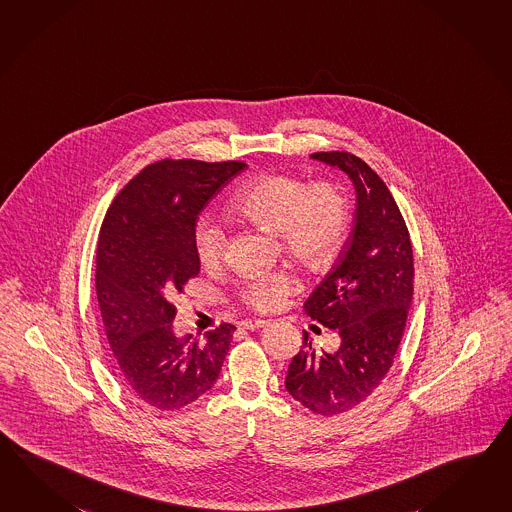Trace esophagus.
<instances>
[{
    "label": "esophagus",
    "mask_w": 512,
    "mask_h": 512,
    "mask_svg": "<svg viewBox=\"0 0 512 512\" xmlns=\"http://www.w3.org/2000/svg\"><path fill=\"white\" fill-rule=\"evenodd\" d=\"M266 325H268V321H264V319H244V321H240L239 323L240 329L246 330L262 329V327H266Z\"/></svg>",
    "instance_id": "1"
}]
</instances>
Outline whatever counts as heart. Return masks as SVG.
<instances>
[{"label": "heart", "mask_w": 512, "mask_h": 512, "mask_svg": "<svg viewBox=\"0 0 512 512\" xmlns=\"http://www.w3.org/2000/svg\"><path fill=\"white\" fill-rule=\"evenodd\" d=\"M231 213L279 237L284 250L308 268L327 266L341 250L349 228V204L332 183L303 187L288 176L270 174L246 185L231 204ZM196 251L205 266H216L226 255V233L204 218L196 229ZM292 273H275L244 288L246 303L270 310L297 290Z\"/></svg>", "instance_id": "b5f03b06"}]
</instances>
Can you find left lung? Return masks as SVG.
Returning a JSON list of instances; mask_svg holds the SVG:
<instances>
[{"label":"left lung","mask_w":512,"mask_h":512,"mask_svg":"<svg viewBox=\"0 0 512 512\" xmlns=\"http://www.w3.org/2000/svg\"><path fill=\"white\" fill-rule=\"evenodd\" d=\"M310 158L353 183V229L332 272L305 312L340 334L336 353L314 351L307 332L288 365L284 387L305 408L332 417L362 404L384 380L404 334L413 299V250L395 198L365 161L349 152Z\"/></svg>","instance_id":"obj_1"}]
</instances>
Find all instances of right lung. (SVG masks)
Masks as SVG:
<instances>
[{
	"label": "right lung",
	"mask_w": 512,
	"mask_h": 512,
	"mask_svg": "<svg viewBox=\"0 0 512 512\" xmlns=\"http://www.w3.org/2000/svg\"><path fill=\"white\" fill-rule=\"evenodd\" d=\"M246 165L163 159L115 196L104 216L95 286L126 386L148 406L180 409L215 386L235 327L178 336L172 297L200 272L196 220Z\"/></svg>",
	"instance_id": "add662e5"
}]
</instances>
